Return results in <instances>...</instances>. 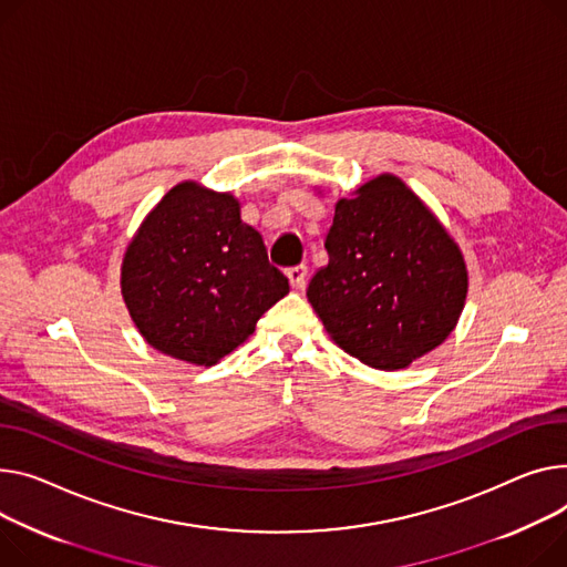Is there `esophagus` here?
Wrapping results in <instances>:
<instances>
[{
  "label": "esophagus",
  "instance_id": "34e87169",
  "mask_svg": "<svg viewBox=\"0 0 567 567\" xmlns=\"http://www.w3.org/2000/svg\"><path fill=\"white\" fill-rule=\"evenodd\" d=\"M287 278L293 289H303L308 282V267L306 264H296V267L287 269Z\"/></svg>",
  "mask_w": 567,
  "mask_h": 567
}]
</instances>
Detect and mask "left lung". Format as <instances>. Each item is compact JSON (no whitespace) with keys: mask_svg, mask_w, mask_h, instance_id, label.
<instances>
[{"mask_svg":"<svg viewBox=\"0 0 567 567\" xmlns=\"http://www.w3.org/2000/svg\"><path fill=\"white\" fill-rule=\"evenodd\" d=\"M328 264L308 300L328 334L373 369H403L440 347L467 296L461 248L394 175L334 205Z\"/></svg>","mask_w":567,"mask_h":567,"instance_id":"obj_1","label":"left lung"}]
</instances>
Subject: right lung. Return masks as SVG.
I'll return each instance as SVG.
<instances>
[{
	"instance_id": "add662e5",
	"label": "right lung",
	"mask_w": 567,
	"mask_h": 567,
	"mask_svg": "<svg viewBox=\"0 0 567 567\" xmlns=\"http://www.w3.org/2000/svg\"><path fill=\"white\" fill-rule=\"evenodd\" d=\"M121 287L150 347L205 367L246 342L289 293L239 203L196 182L173 186L147 214L127 246Z\"/></svg>"
}]
</instances>
